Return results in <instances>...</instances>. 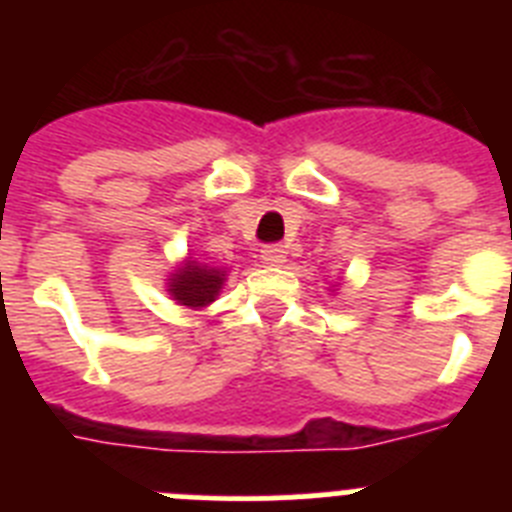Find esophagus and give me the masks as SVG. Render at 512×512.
Listing matches in <instances>:
<instances>
[{
	"mask_svg": "<svg viewBox=\"0 0 512 512\" xmlns=\"http://www.w3.org/2000/svg\"><path fill=\"white\" fill-rule=\"evenodd\" d=\"M261 259L271 266H282L284 261H287V248L279 246V243H271V246H266L264 251H261Z\"/></svg>",
	"mask_w": 512,
	"mask_h": 512,
	"instance_id": "esophagus-1",
	"label": "esophagus"
}]
</instances>
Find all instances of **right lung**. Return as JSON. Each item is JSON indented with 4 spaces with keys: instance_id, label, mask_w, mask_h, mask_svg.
Here are the masks:
<instances>
[{
    "instance_id": "obj_1",
    "label": "right lung",
    "mask_w": 512,
    "mask_h": 512,
    "mask_svg": "<svg viewBox=\"0 0 512 512\" xmlns=\"http://www.w3.org/2000/svg\"><path fill=\"white\" fill-rule=\"evenodd\" d=\"M223 269H212V266H202L197 261H187L179 274L169 282V292L179 305L187 307H205L217 297L220 287H223Z\"/></svg>"
}]
</instances>
